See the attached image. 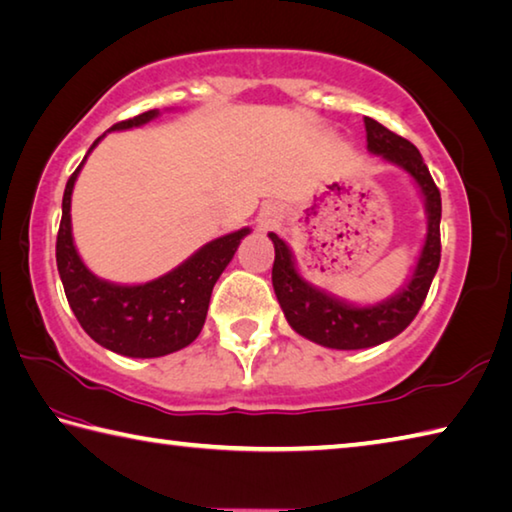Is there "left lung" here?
<instances>
[{
    "mask_svg": "<svg viewBox=\"0 0 512 512\" xmlns=\"http://www.w3.org/2000/svg\"><path fill=\"white\" fill-rule=\"evenodd\" d=\"M363 122L365 133H368V149L392 165L406 169L419 185L423 200H426L428 236L414 274L399 294L379 305L354 307L307 283L298 274L294 256L285 240L269 234L276 252L272 283L287 323L305 339L332 347V350H363V347L390 341L406 330L426 301L441 260V194L419 149L372 118H363Z\"/></svg>",
    "mask_w": 512,
    "mask_h": 512,
    "instance_id": "8db88e82",
    "label": "left lung"
}]
</instances>
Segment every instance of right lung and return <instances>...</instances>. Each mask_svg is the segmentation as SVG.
Masks as SVG:
<instances>
[{
    "label": "right lung",
    "instance_id": "1",
    "mask_svg": "<svg viewBox=\"0 0 512 512\" xmlns=\"http://www.w3.org/2000/svg\"><path fill=\"white\" fill-rule=\"evenodd\" d=\"M158 111L140 113L136 118L113 124L109 131H122L147 124ZM104 136L91 144L93 151ZM86 153V156H89ZM84 156V160H86ZM82 160V165H84ZM82 165L66 182L62 198V220L57 231L55 258L66 301L82 330L106 350L133 359H153L187 347L196 341L205 325L211 289L225 272L249 229L220 236L200 247L185 263L169 274L144 285H115L91 274L73 245L71 194Z\"/></svg>",
    "mask_w": 512,
    "mask_h": 512
}]
</instances>
